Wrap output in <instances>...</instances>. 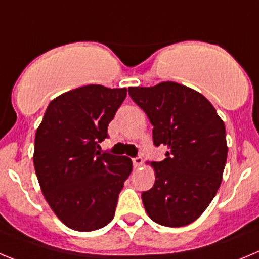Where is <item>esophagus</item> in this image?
<instances>
[{"label": "esophagus", "instance_id": "1", "mask_svg": "<svg viewBox=\"0 0 259 259\" xmlns=\"http://www.w3.org/2000/svg\"><path fill=\"white\" fill-rule=\"evenodd\" d=\"M142 164H143V158H142V157H134V158H133V165H134L135 169H138L139 166H142Z\"/></svg>", "mask_w": 259, "mask_h": 259}]
</instances>
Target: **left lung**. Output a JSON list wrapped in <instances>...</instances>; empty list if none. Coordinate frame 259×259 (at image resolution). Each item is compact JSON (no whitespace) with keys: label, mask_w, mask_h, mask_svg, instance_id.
Returning a JSON list of instances; mask_svg holds the SVG:
<instances>
[{"label":"left lung","mask_w":259,"mask_h":259,"mask_svg":"<svg viewBox=\"0 0 259 259\" xmlns=\"http://www.w3.org/2000/svg\"><path fill=\"white\" fill-rule=\"evenodd\" d=\"M129 94L150 118L155 146L167 147L165 160L151 162L155 185L142 193L144 209L158 225H190L222 182L228 151L225 122L204 95L173 81L132 86Z\"/></svg>","instance_id":"left-lung-1"}]
</instances>
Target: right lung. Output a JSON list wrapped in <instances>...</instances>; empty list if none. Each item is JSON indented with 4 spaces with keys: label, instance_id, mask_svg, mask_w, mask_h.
Returning <instances> with one entry per match:
<instances>
[{
    "label": "right lung",
    "instance_id": "right-lung-1",
    "mask_svg": "<svg viewBox=\"0 0 259 259\" xmlns=\"http://www.w3.org/2000/svg\"><path fill=\"white\" fill-rule=\"evenodd\" d=\"M126 88L85 85L49 103L34 138L33 164L44 197L67 227L88 232L115 217L118 193L133 170L126 156L99 143L126 98Z\"/></svg>",
    "mask_w": 259,
    "mask_h": 259
}]
</instances>
